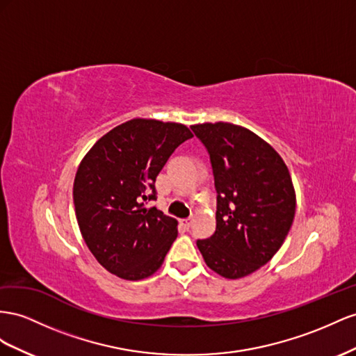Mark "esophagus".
<instances>
[{"label":"esophagus","instance_id":"1","mask_svg":"<svg viewBox=\"0 0 356 356\" xmlns=\"http://www.w3.org/2000/svg\"><path fill=\"white\" fill-rule=\"evenodd\" d=\"M179 225L188 230L191 227V218H182V220H179Z\"/></svg>","mask_w":356,"mask_h":356}]
</instances>
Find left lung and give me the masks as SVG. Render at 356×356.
Segmentation results:
<instances>
[{"instance_id": "obj_1", "label": "left lung", "mask_w": 356, "mask_h": 356, "mask_svg": "<svg viewBox=\"0 0 356 356\" xmlns=\"http://www.w3.org/2000/svg\"><path fill=\"white\" fill-rule=\"evenodd\" d=\"M204 143L217 191L216 232L197 239L207 265L226 278H241L270 262L295 217L292 178L278 152L230 122L191 126Z\"/></svg>"}]
</instances>
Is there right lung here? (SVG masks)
<instances>
[{"label":"right lung","mask_w":356,"mask_h":356,"mask_svg":"<svg viewBox=\"0 0 356 356\" xmlns=\"http://www.w3.org/2000/svg\"><path fill=\"white\" fill-rule=\"evenodd\" d=\"M193 134L182 124L130 120L104 134L81 161L73 184L76 218L86 245L106 270L142 280L161 266L178 235L156 200V178Z\"/></svg>","instance_id":"right-lung-1"}]
</instances>
